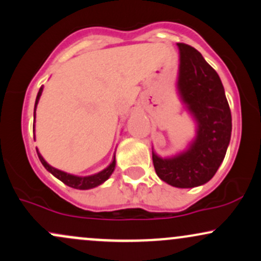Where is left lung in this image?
I'll list each match as a JSON object with an SVG mask.
<instances>
[{"label": "left lung", "mask_w": 261, "mask_h": 261, "mask_svg": "<svg viewBox=\"0 0 261 261\" xmlns=\"http://www.w3.org/2000/svg\"><path fill=\"white\" fill-rule=\"evenodd\" d=\"M178 88L198 122L197 138L189 150L173 159L152 152L156 174L177 188H193L213 178L225 159L231 139L232 116L216 70L192 46L178 42Z\"/></svg>", "instance_id": "obj_1"}]
</instances>
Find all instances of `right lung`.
<instances>
[{"label": "right lung", "instance_id": "add662e5", "mask_svg": "<svg viewBox=\"0 0 261 261\" xmlns=\"http://www.w3.org/2000/svg\"><path fill=\"white\" fill-rule=\"evenodd\" d=\"M41 93H42V87L40 88L38 96H36L35 110H36V105H38V102H39L40 96H41ZM33 129H34V125H33ZM38 156H39L40 161H41V164L44 165V167L48 171V172H51L55 177H56V178L62 180L64 185L72 187V188H75V189H90V188H94V187H97L99 185H101V183L105 182V180L109 178L110 176H111V173L113 172V170H115V166H116L115 158H113L111 165H110L107 168H105L103 171H101V172L94 174V176H89V177H76V176H72V174H68L66 172H62V171L56 170V168L50 166V165H48L47 162L42 159V156L39 154V151H38Z\"/></svg>", "mask_w": 261, "mask_h": 261}]
</instances>
